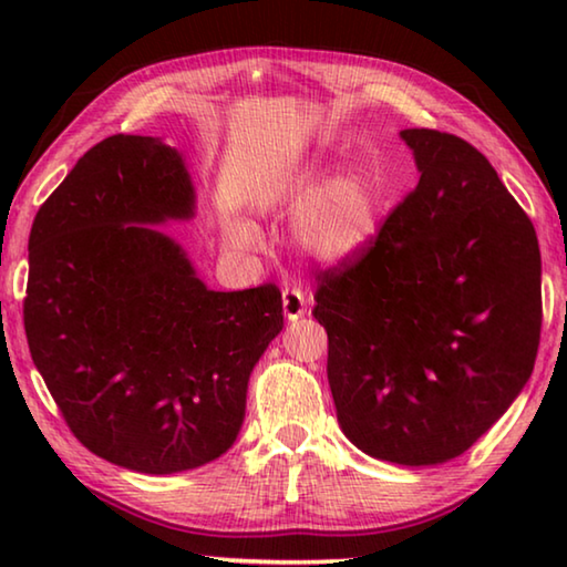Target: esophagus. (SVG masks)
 I'll return each mask as SVG.
<instances>
[{
  "instance_id": "esophagus-1",
  "label": "esophagus",
  "mask_w": 567,
  "mask_h": 567,
  "mask_svg": "<svg viewBox=\"0 0 567 567\" xmlns=\"http://www.w3.org/2000/svg\"><path fill=\"white\" fill-rule=\"evenodd\" d=\"M310 302H312V295L305 292L302 287H285L282 290V310H285V318L290 322L300 320L307 312V307H310Z\"/></svg>"
}]
</instances>
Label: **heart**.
Segmentation results:
<instances>
[{
    "label": "heart",
    "instance_id": "b5f03b06",
    "mask_svg": "<svg viewBox=\"0 0 567 567\" xmlns=\"http://www.w3.org/2000/svg\"><path fill=\"white\" fill-rule=\"evenodd\" d=\"M324 177V167L302 165L282 172L260 195L270 213H295L297 247L320 265H344L360 257L378 235L380 203L372 179L358 167ZM229 245L245 252L262 247V233L245 219L227 225Z\"/></svg>",
    "mask_w": 567,
    "mask_h": 567
}]
</instances>
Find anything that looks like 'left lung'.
Instances as JSON below:
<instances>
[{
	"label": "left lung",
	"mask_w": 567,
	"mask_h": 567,
	"mask_svg": "<svg viewBox=\"0 0 567 567\" xmlns=\"http://www.w3.org/2000/svg\"><path fill=\"white\" fill-rule=\"evenodd\" d=\"M417 187L354 260L320 275L328 380L342 433L398 465L447 463L530 380L540 344V247L470 142L402 130Z\"/></svg>",
	"instance_id": "obj_1"
}]
</instances>
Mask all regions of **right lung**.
Instances as JSON below:
<instances>
[{
    "instance_id": "add662e5",
    "label": "right lung",
    "mask_w": 567,
    "mask_h": 567,
    "mask_svg": "<svg viewBox=\"0 0 567 567\" xmlns=\"http://www.w3.org/2000/svg\"><path fill=\"white\" fill-rule=\"evenodd\" d=\"M195 215L175 147L114 134L80 157L30 233L24 332L74 437L172 475L237 440L249 372L282 330L275 285L215 292L152 225Z\"/></svg>"
}]
</instances>
